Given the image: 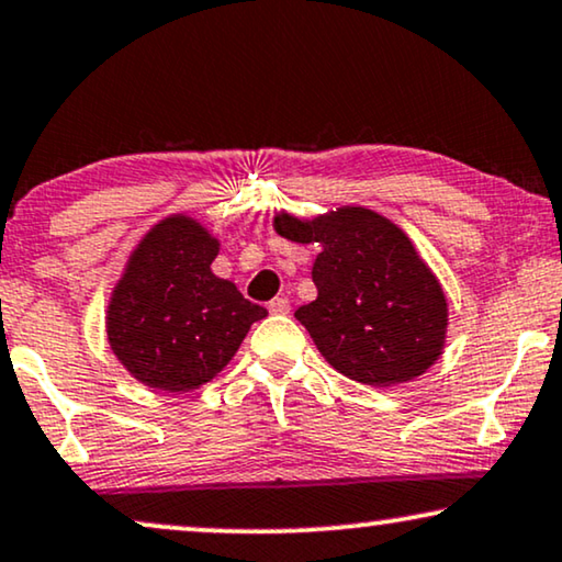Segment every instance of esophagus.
Here are the masks:
<instances>
[{"instance_id":"obj_1","label":"esophagus","mask_w":562,"mask_h":562,"mask_svg":"<svg viewBox=\"0 0 562 562\" xmlns=\"http://www.w3.org/2000/svg\"><path fill=\"white\" fill-rule=\"evenodd\" d=\"M267 308L269 313H277V316H285V313H290V301L288 297H272Z\"/></svg>"}]
</instances>
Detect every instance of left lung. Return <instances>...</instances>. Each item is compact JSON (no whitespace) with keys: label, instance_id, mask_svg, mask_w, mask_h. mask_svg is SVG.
Wrapping results in <instances>:
<instances>
[{"label":"left lung","instance_id":"obj_1","mask_svg":"<svg viewBox=\"0 0 562 562\" xmlns=\"http://www.w3.org/2000/svg\"><path fill=\"white\" fill-rule=\"evenodd\" d=\"M277 234L318 244V297L295 311L334 370L364 385L414 380L445 347L447 301L401 228L364 207L303 223L277 215Z\"/></svg>","mask_w":562,"mask_h":562}]
</instances>
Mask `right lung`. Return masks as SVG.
Here are the masks:
<instances>
[{
	"mask_svg": "<svg viewBox=\"0 0 562 562\" xmlns=\"http://www.w3.org/2000/svg\"><path fill=\"white\" fill-rule=\"evenodd\" d=\"M218 241L175 215L151 228L128 261L108 311L110 347L140 383L192 391L226 368L267 308L211 272Z\"/></svg>",
	"mask_w": 562,
	"mask_h": 562,
	"instance_id": "obj_1",
	"label": "right lung"
}]
</instances>
